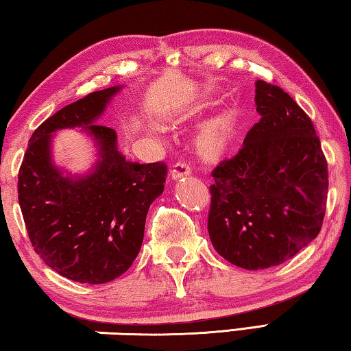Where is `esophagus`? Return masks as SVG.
<instances>
[{
    "instance_id": "esophagus-1",
    "label": "esophagus",
    "mask_w": 351,
    "mask_h": 351,
    "mask_svg": "<svg viewBox=\"0 0 351 351\" xmlns=\"http://www.w3.org/2000/svg\"><path fill=\"white\" fill-rule=\"evenodd\" d=\"M192 175V165L186 161H180L173 165V170H171V180H181L184 176Z\"/></svg>"
}]
</instances>
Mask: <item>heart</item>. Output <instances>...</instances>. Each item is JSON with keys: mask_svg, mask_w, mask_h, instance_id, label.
<instances>
[{"mask_svg": "<svg viewBox=\"0 0 351 351\" xmlns=\"http://www.w3.org/2000/svg\"><path fill=\"white\" fill-rule=\"evenodd\" d=\"M234 127V119L230 114H221L210 121L207 125L203 128L199 136V147L201 150L215 154L221 152L226 142H228L230 132H232Z\"/></svg>", "mask_w": 351, "mask_h": 351, "instance_id": "1", "label": "heart"}]
</instances>
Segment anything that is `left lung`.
I'll return each instance as SVG.
<instances>
[{"mask_svg":"<svg viewBox=\"0 0 351 351\" xmlns=\"http://www.w3.org/2000/svg\"><path fill=\"white\" fill-rule=\"evenodd\" d=\"M261 116L234 158L212 171L207 229L229 263L277 266L316 239L328 193V165L311 119L282 88L255 82Z\"/></svg>","mask_w":351,"mask_h":351,"instance_id":"obj_1","label":"left lung"}]
</instances>
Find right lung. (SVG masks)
Returning <instances> with one entry per match:
<instances>
[{"label": "right lung", "instance_id": "right-lung-1", "mask_svg": "<svg viewBox=\"0 0 351 351\" xmlns=\"http://www.w3.org/2000/svg\"><path fill=\"white\" fill-rule=\"evenodd\" d=\"M121 90L94 91L46 119L20 167L19 201L34 251L74 282L99 285L122 276L141 251L150 204L164 192L167 165L127 161L114 130L96 123ZM75 126L99 148L83 177L64 176L50 154L51 133Z\"/></svg>", "mask_w": 351, "mask_h": 351}]
</instances>
